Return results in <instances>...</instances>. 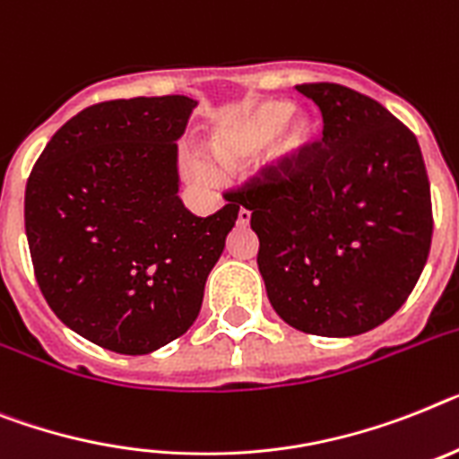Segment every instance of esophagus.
Masks as SVG:
<instances>
[{"label": "esophagus", "instance_id": "34e87169", "mask_svg": "<svg viewBox=\"0 0 459 459\" xmlns=\"http://www.w3.org/2000/svg\"><path fill=\"white\" fill-rule=\"evenodd\" d=\"M249 217H252V212L245 210V207H240V212H238V223H240V226H247Z\"/></svg>", "mask_w": 459, "mask_h": 459}]
</instances>
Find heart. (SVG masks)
Masks as SVG:
<instances>
[{
    "label": "heart",
    "mask_w": 459,
    "mask_h": 459,
    "mask_svg": "<svg viewBox=\"0 0 459 459\" xmlns=\"http://www.w3.org/2000/svg\"><path fill=\"white\" fill-rule=\"evenodd\" d=\"M319 128L313 111H294L287 100H261L223 123L214 152L223 165L245 163L268 152L273 163L289 170L317 142Z\"/></svg>",
    "instance_id": "obj_1"
}]
</instances>
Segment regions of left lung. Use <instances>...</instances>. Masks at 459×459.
<instances>
[{"label": "left lung", "instance_id": "8db88e82", "mask_svg": "<svg viewBox=\"0 0 459 459\" xmlns=\"http://www.w3.org/2000/svg\"><path fill=\"white\" fill-rule=\"evenodd\" d=\"M296 91L322 111V140L296 168L271 165L230 191L252 212L275 313L315 336H357L413 291L432 245V195L415 134L338 83Z\"/></svg>", "mask_w": 459, "mask_h": 459}]
</instances>
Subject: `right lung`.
I'll use <instances>...</instances> for the list:
<instances>
[{
	"label": "right lung",
	"instance_id": "add662e5",
	"mask_svg": "<svg viewBox=\"0 0 459 459\" xmlns=\"http://www.w3.org/2000/svg\"><path fill=\"white\" fill-rule=\"evenodd\" d=\"M186 95L100 102L69 118L25 188L34 277L57 319L91 342L146 354L186 333L240 203L184 207L177 144Z\"/></svg>",
	"mask_w": 459,
	"mask_h": 459
}]
</instances>
